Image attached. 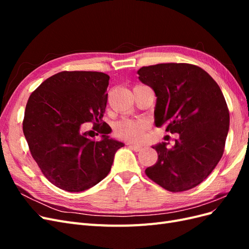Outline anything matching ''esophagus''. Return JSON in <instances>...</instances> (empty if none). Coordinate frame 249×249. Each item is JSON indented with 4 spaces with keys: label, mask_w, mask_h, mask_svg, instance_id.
Returning a JSON list of instances; mask_svg holds the SVG:
<instances>
[{
    "label": "esophagus",
    "mask_w": 249,
    "mask_h": 249,
    "mask_svg": "<svg viewBox=\"0 0 249 249\" xmlns=\"http://www.w3.org/2000/svg\"><path fill=\"white\" fill-rule=\"evenodd\" d=\"M132 149L136 150V152H140V150L142 149V146L141 145H138V144H133V143H131V144L129 145Z\"/></svg>",
    "instance_id": "obj_1"
}]
</instances>
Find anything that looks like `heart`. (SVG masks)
<instances>
[{"instance_id":"obj_1","label":"heart","mask_w":249,"mask_h":249,"mask_svg":"<svg viewBox=\"0 0 249 249\" xmlns=\"http://www.w3.org/2000/svg\"><path fill=\"white\" fill-rule=\"evenodd\" d=\"M148 124L143 119H123L115 125V134L119 138L138 142L145 136Z\"/></svg>"}]
</instances>
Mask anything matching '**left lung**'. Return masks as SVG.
Returning a JSON list of instances; mask_svg holds the SVG:
<instances>
[{"instance_id": "8db88e82", "label": "left lung", "mask_w": 249, "mask_h": 249, "mask_svg": "<svg viewBox=\"0 0 249 249\" xmlns=\"http://www.w3.org/2000/svg\"><path fill=\"white\" fill-rule=\"evenodd\" d=\"M139 80L157 96L155 124L178 134L175 145L157 143L158 161L146 176L171 192L192 189L220 161L230 127V112L220 87L200 67L187 63L143 66Z\"/></svg>"}]
</instances>
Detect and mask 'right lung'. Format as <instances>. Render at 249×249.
Here are the masks:
<instances>
[{"label":"right lung","instance_id":"1","mask_svg":"<svg viewBox=\"0 0 249 249\" xmlns=\"http://www.w3.org/2000/svg\"><path fill=\"white\" fill-rule=\"evenodd\" d=\"M110 77L97 71H61L30 95L22 131L33 159L52 184L69 192L85 191L110 172L124 143L111 138L103 115ZM94 121L93 131H84ZM103 124V128L97 126ZM102 134L96 142L95 134Z\"/></svg>","mask_w":249,"mask_h":249}]
</instances>
